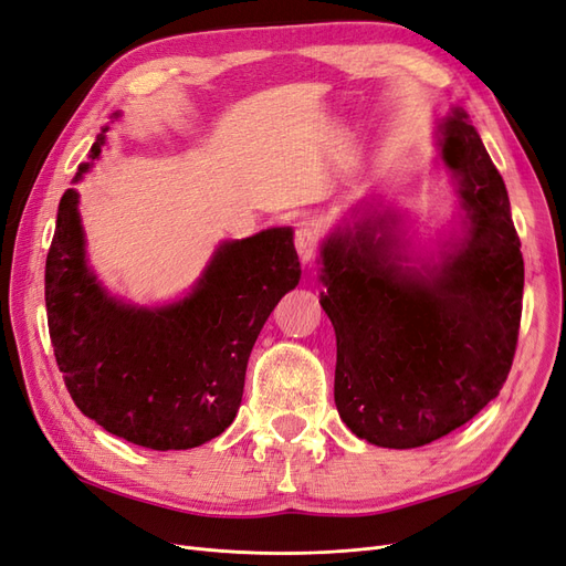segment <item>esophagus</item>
<instances>
[{
    "mask_svg": "<svg viewBox=\"0 0 566 566\" xmlns=\"http://www.w3.org/2000/svg\"><path fill=\"white\" fill-rule=\"evenodd\" d=\"M295 248H297L300 260L304 264H310L318 252V231L312 227H300L295 231Z\"/></svg>",
    "mask_w": 566,
    "mask_h": 566,
    "instance_id": "esophagus-1",
    "label": "esophagus"
}]
</instances>
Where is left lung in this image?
Listing matches in <instances>:
<instances>
[{"label": "left lung", "mask_w": 566, "mask_h": 566, "mask_svg": "<svg viewBox=\"0 0 566 566\" xmlns=\"http://www.w3.org/2000/svg\"><path fill=\"white\" fill-rule=\"evenodd\" d=\"M434 136L460 233L416 252L401 214L368 205L342 219L318 256L337 413L382 449H418L472 420L499 397L520 335L524 260L503 177L462 108Z\"/></svg>", "instance_id": "8db88e82"}]
</instances>
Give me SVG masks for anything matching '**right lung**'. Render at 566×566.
<instances>
[{
  "label": "right lung",
  "mask_w": 566,
  "mask_h": 566,
  "mask_svg": "<svg viewBox=\"0 0 566 566\" xmlns=\"http://www.w3.org/2000/svg\"><path fill=\"white\" fill-rule=\"evenodd\" d=\"M106 132L75 184L98 160ZM77 202L67 188L44 273L51 345L75 406L106 432L153 451H186L219 437L241 406L256 335L300 283L293 229L219 243L191 293L139 306L96 279Z\"/></svg>",
  "instance_id": "1"
}]
</instances>
